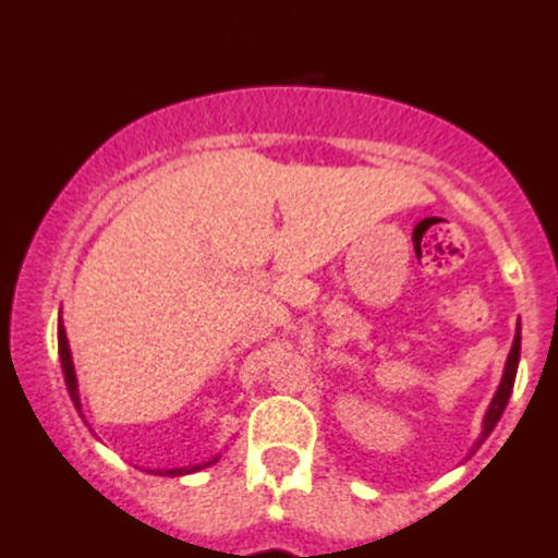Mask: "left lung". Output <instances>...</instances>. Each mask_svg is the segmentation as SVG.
I'll use <instances>...</instances> for the list:
<instances>
[{"label": "left lung", "mask_w": 558, "mask_h": 558, "mask_svg": "<svg viewBox=\"0 0 558 558\" xmlns=\"http://www.w3.org/2000/svg\"><path fill=\"white\" fill-rule=\"evenodd\" d=\"M519 353H521V331H519V328H515L513 348H511V353H508V361H506V372H502L500 387H497L495 398H492L489 409H486L484 427H481V436H478V441H476V447H473V451H476L481 444L486 441V436H489V433L495 430L497 420H500L502 412H506L508 398H511V390H513V383H515V368H519Z\"/></svg>", "instance_id": "1"}]
</instances>
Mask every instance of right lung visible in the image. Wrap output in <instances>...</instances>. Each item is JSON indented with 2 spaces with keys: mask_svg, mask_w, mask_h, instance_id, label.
I'll list each match as a JSON object with an SVG mask.
<instances>
[{
  "mask_svg": "<svg viewBox=\"0 0 558 558\" xmlns=\"http://www.w3.org/2000/svg\"><path fill=\"white\" fill-rule=\"evenodd\" d=\"M58 355H61V368H63V379H66V390L72 396V403L77 407V412L82 414V403H80V387H77V372H74V361H72V350H69V339H66V328H63L61 320H58ZM219 460V454L214 460L201 462V465H190V468H171V471H155V476H186V473L203 471V468L214 465Z\"/></svg>",
  "mask_w": 558,
  "mask_h": 558,
  "instance_id": "obj_1",
  "label": "right lung"
}]
</instances>
